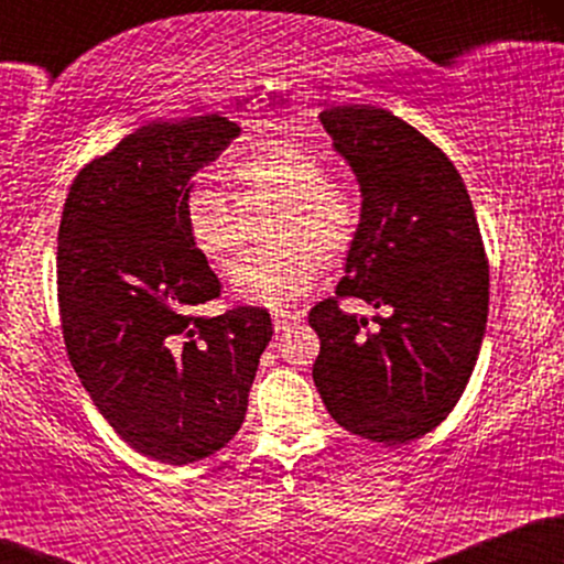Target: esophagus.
Returning a JSON list of instances; mask_svg holds the SVG:
<instances>
[{
    "mask_svg": "<svg viewBox=\"0 0 564 564\" xmlns=\"http://www.w3.org/2000/svg\"><path fill=\"white\" fill-rule=\"evenodd\" d=\"M304 318L302 310H278V313L273 315V323H275V332L283 334L289 332L291 326H296Z\"/></svg>",
    "mask_w": 564,
    "mask_h": 564,
    "instance_id": "obj_1",
    "label": "esophagus"
}]
</instances>
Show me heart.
<instances>
[{"instance_id": "b5f03b06", "label": "heart", "mask_w": 564, "mask_h": 564, "mask_svg": "<svg viewBox=\"0 0 564 564\" xmlns=\"http://www.w3.org/2000/svg\"><path fill=\"white\" fill-rule=\"evenodd\" d=\"M232 193L198 183L183 204L193 249L217 273H232L249 243L251 219L268 215L270 249L251 254L236 275V294L264 307L300 300L323 275V257H341L360 225L352 187L332 180L313 148L264 142L232 164Z\"/></svg>"}]
</instances>
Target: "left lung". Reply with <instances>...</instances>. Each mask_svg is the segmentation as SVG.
Here are the masks:
<instances>
[{"instance_id":"left-lung-1","label":"left lung","mask_w":564,"mask_h":564,"mask_svg":"<svg viewBox=\"0 0 564 564\" xmlns=\"http://www.w3.org/2000/svg\"><path fill=\"white\" fill-rule=\"evenodd\" d=\"M364 193L336 296L310 310L313 379L334 422L373 443L426 435L462 398L488 323V260L475 206L451 159L384 108L321 113ZM341 295L388 310L347 316Z\"/></svg>"}]
</instances>
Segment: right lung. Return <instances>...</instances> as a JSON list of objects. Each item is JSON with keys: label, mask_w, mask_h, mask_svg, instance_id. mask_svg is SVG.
Here are the masks:
<instances>
[{"label": "right lung", "mask_w": 564, "mask_h": 564, "mask_svg": "<svg viewBox=\"0 0 564 564\" xmlns=\"http://www.w3.org/2000/svg\"><path fill=\"white\" fill-rule=\"evenodd\" d=\"M241 127L206 113L153 121L76 174L57 230V304L70 366L116 435L161 464L200 462L241 430L262 307L204 318L219 281L193 249L191 177Z\"/></svg>", "instance_id": "right-lung-1"}]
</instances>
